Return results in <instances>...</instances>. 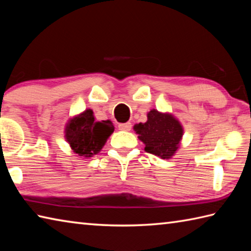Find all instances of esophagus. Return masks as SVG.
<instances>
[{
	"mask_svg": "<svg viewBox=\"0 0 251 251\" xmlns=\"http://www.w3.org/2000/svg\"><path fill=\"white\" fill-rule=\"evenodd\" d=\"M119 128L121 130H125V131H128L131 128V123L127 122V123H122V124H119Z\"/></svg>",
	"mask_w": 251,
	"mask_h": 251,
	"instance_id": "esophagus-1",
	"label": "esophagus"
}]
</instances>
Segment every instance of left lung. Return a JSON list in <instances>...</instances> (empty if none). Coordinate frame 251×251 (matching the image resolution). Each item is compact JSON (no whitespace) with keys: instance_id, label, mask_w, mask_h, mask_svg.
Listing matches in <instances>:
<instances>
[{"instance_id":"left-lung-1","label":"left lung","mask_w":251,"mask_h":251,"mask_svg":"<svg viewBox=\"0 0 251 251\" xmlns=\"http://www.w3.org/2000/svg\"><path fill=\"white\" fill-rule=\"evenodd\" d=\"M147 117L146 123L134 126L139 140L146 145L145 150L161 159L172 158L179 148L184 134L183 126L170 113H161L154 109L147 114Z\"/></svg>"}]
</instances>
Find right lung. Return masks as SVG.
Returning <instances> with one entry per match:
<instances>
[{
    "label": "right lung",
    "mask_w": 251,
    "mask_h": 251,
    "mask_svg": "<svg viewBox=\"0 0 251 251\" xmlns=\"http://www.w3.org/2000/svg\"><path fill=\"white\" fill-rule=\"evenodd\" d=\"M114 131L111 121L97 122L92 110L88 109L73 117L65 127V139L73 151L83 158L99 153Z\"/></svg>",
    "instance_id": "1"
}]
</instances>
